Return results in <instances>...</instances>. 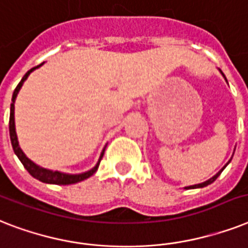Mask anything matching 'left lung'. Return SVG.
Wrapping results in <instances>:
<instances>
[{
	"label": "left lung",
	"instance_id": "8db88e82",
	"mask_svg": "<svg viewBox=\"0 0 248 248\" xmlns=\"http://www.w3.org/2000/svg\"><path fill=\"white\" fill-rule=\"evenodd\" d=\"M229 161H231V160H229ZM227 165H228V164H227ZM227 165H225V166H227ZM225 166H224V168H223V169L220 170V171H219V173L217 174V175H214V177H213V178H210L209 180H206V182H203V183L195 184V186H189V187H187V188H188V189H191V188H202V187H206V186H209V184H211V183H213L214 180L217 179V178L219 177V175H220V174H221V171H223V170L225 169Z\"/></svg>",
	"mask_w": 248,
	"mask_h": 248
}]
</instances>
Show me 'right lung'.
Listing matches in <instances>:
<instances>
[{
  "label": "right lung",
  "instance_id": "right-lung-1",
  "mask_svg": "<svg viewBox=\"0 0 248 248\" xmlns=\"http://www.w3.org/2000/svg\"><path fill=\"white\" fill-rule=\"evenodd\" d=\"M42 64H39L38 66H34V68H31V70L27 71V74L24 75L23 79L20 80V83L17 84V87L14 91L13 94V104H11V108H10V122H9V129H10V140H11V144H13L14 152L16 154V156L19 157V160L21 161V164L24 165V168L28 170V173L31 174V177H34L35 179L41 180L43 183H49V184H59V186H66V184H74L78 183V182H82V180L87 179V178H90L91 175L96 173V170L98 169V165H100V161L102 156H104L105 150L102 151L100 156V160L96 164V166L91 169L90 171H87V173L83 174H64L60 173V171H52V170H47L43 169L41 166L35 165L34 162L31 161L29 158L25 156L23 151H21V148L19 147V142H17V137H16V132H15V119H14V102H15V98H16L17 93L20 91L21 86H23V83L25 82V79L28 78V75L31 74V71L34 70V69L39 68Z\"/></svg>",
  "mask_w": 248,
  "mask_h": 248
}]
</instances>
